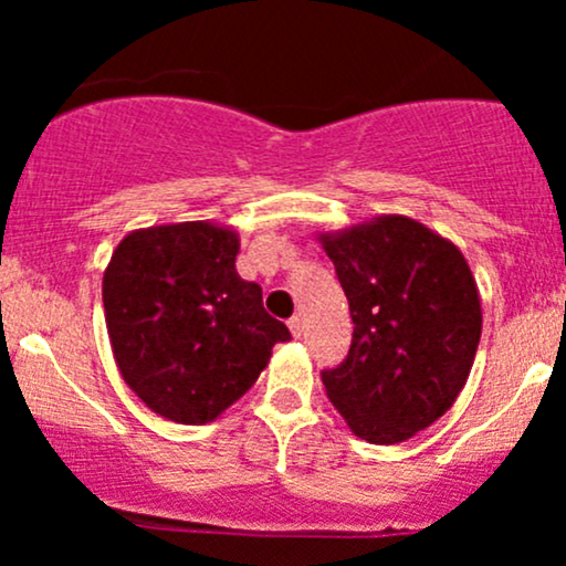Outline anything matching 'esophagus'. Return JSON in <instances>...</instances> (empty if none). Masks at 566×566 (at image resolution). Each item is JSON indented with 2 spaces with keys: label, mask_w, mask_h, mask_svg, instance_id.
<instances>
[{
  "label": "esophagus",
  "mask_w": 566,
  "mask_h": 566,
  "mask_svg": "<svg viewBox=\"0 0 566 566\" xmlns=\"http://www.w3.org/2000/svg\"><path fill=\"white\" fill-rule=\"evenodd\" d=\"M287 327H290L292 337H301L303 335V319H301V316H292V319L287 322Z\"/></svg>",
  "instance_id": "obj_1"
}]
</instances>
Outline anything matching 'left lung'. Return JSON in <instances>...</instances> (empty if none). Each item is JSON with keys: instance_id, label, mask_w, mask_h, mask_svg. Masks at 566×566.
<instances>
[{"instance_id": "left-lung-1", "label": "left lung", "mask_w": 566, "mask_h": 566, "mask_svg": "<svg viewBox=\"0 0 566 566\" xmlns=\"http://www.w3.org/2000/svg\"><path fill=\"white\" fill-rule=\"evenodd\" d=\"M348 297L346 361L324 369L327 399L369 444H399L437 423L469 380L482 301L450 239L407 216L319 231Z\"/></svg>"}]
</instances>
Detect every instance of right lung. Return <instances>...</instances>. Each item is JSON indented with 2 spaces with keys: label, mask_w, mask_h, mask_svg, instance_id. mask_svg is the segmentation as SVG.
Wrapping results in <instances>:
<instances>
[{
  "label": "right lung",
  "mask_w": 566,
  "mask_h": 566,
  "mask_svg": "<svg viewBox=\"0 0 566 566\" xmlns=\"http://www.w3.org/2000/svg\"><path fill=\"white\" fill-rule=\"evenodd\" d=\"M239 233L212 220L148 226L116 244L103 308L116 367L151 412L205 426L250 391L290 329L237 274Z\"/></svg>",
  "instance_id": "right-lung-1"
}]
</instances>
